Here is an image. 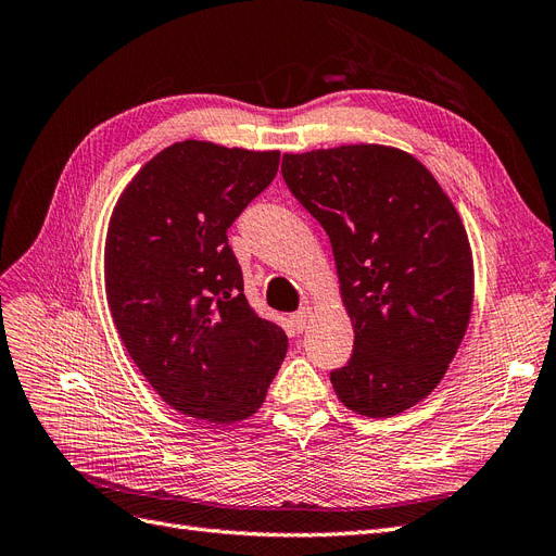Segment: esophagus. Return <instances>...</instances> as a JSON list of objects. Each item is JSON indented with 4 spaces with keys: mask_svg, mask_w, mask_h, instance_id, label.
<instances>
[{
    "mask_svg": "<svg viewBox=\"0 0 556 556\" xmlns=\"http://www.w3.org/2000/svg\"><path fill=\"white\" fill-rule=\"evenodd\" d=\"M311 319H313V306H304L292 315V325L296 331H304L311 325Z\"/></svg>",
    "mask_w": 556,
    "mask_h": 556,
    "instance_id": "esophagus-1",
    "label": "esophagus"
}]
</instances>
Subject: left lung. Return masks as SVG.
Instances as JSON below:
<instances>
[{"instance_id":"1","label":"left lung","mask_w":556,"mask_h":556,"mask_svg":"<svg viewBox=\"0 0 556 556\" xmlns=\"http://www.w3.org/2000/svg\"><path fill=\"white\" fill-rule=\"evenodd\" d=\"M282 178L327 231L355 329L336 396L374 419L413 408L443 380L473 311L457 208L422 162L380 143L285 153Z\"/></svg>"}]
</instances>
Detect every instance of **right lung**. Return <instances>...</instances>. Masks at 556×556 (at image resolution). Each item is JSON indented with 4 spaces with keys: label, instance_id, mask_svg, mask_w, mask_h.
<instances>
[{
    "label": "right lung",
    "instance_id": "right-lung-1",
    "mask_svg": "<svg viewBox=\"0 0 556 556\" xmlns=\"http://www.w3.org/2000/svg\"><path fill=\"white\" fill-rule=\"evenodd\" d=\"M280 150L178 141L146 162L113 206L106 301L150 387L182 415L231 425L262 408L288 352L255 313L227 229L276 178Z\"/></svg>",
    "mask_w": 556,
    "mask_h": 556
}]
</instances>
